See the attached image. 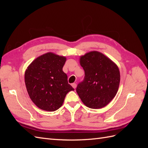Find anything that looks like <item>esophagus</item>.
<instances>
[{"label": "esophagus", "mask_w": 148, "mask_h": 148, "mask_svg": "<svg viewBox=\"0 0 148 148\" xmlns=\"http://www.w3.org/2000/svg\"><path fill=\"white\" fill-rule=\"evenodd\" d=\"M72 86L75 89V88H76V86H77V84H76V83H72Z\"/></svg>", "instance_id": "1"}]
</instances>
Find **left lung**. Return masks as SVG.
<instances>
[{
  "label": "left lung",
  "mask_w": 148,
  "mask_h": 148,
  "mask_svg": "<svg viewBox=\"0 0 148 148\" xmlns=\"http://www.w3.org/2000/svg\"><path fill=\"white\" fill-rule=\"evenodd\" d=\"M79 63L84 71V78L77 86V93L88 108H103L118 92L120 82L118 67L108 56L97 51L81 56Z\"/></svg>",
  "instance_id": "obj_1"
}]
</instances>
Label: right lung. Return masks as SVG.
<instances>
[{
	"label": "right lung",
	"mask_w": 148,
	"mask_h": 148,
	"mask_svg": "<svg viewBox=\"0 0 148 148\" xmlns=\"http://www.w3.org/2000/svg\"><path fill=\"white\" fill-rule=\"evenodd\" d=\"M66 57L52 52L36 58L25 72V82L30 99L40 109L55 111L74 89L68 83L62 69Z\"/></svg>",
	"instance_id": "right-lung-1"
}]
</instances>
